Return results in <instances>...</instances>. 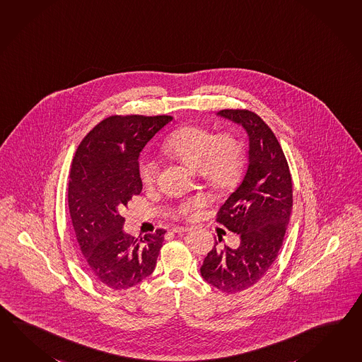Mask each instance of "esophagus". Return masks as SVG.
<instances>
[{
    "label": "esophagus",
    "instance_id": "esophagus-1",
    "mask_svg": "<svg viewBox=\"0 0 362 362\" xmlns=\"http://www.w3.org/2000/svg\"><path fill=\"white\" fill-rule=\"evenodd\" d=\"M189 230H191V227H188V226H175V227H173L170 231H171V233H187V231H189Z\"/></svg>",
    "mask_w": 362,
    "mask_h": 362
}]
</instances>
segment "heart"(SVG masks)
Instances as JSON below:
<instances>
[{
    "label": "heart",
    "instance_id": "obj_1",
    "mask_svg": "<svg viewBox=\"0 0 362 362\" xmlns=\"http://www.w3.org/2000/svg\"><path fill=\"white\" fill-rule=\"evenodd\" d=\"M163 149L185 166L200 169L204 177L219 188L233 185L244 162V148L238 137L231 134L214 136L209 129L196 126L177 129L165 143ZM140 175L145 185H152L158 177V163L152 158L144 160L140 165ZM206 202L205 196H194L179 206V213L188 216Z\"/></svg>",
    "mask_w": 362,
    "mask_h": 362
}]
</instances>
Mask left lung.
<instances>
[{
  "label": "left lung",
  "mask_w": 362,
  "mask_h": 362,
  "mask_svg": "<svg viewBox=\"0 0 362 362\" xmlns=\"http://www.w3.org/2000/svg\"><path fill=\"white\" fill-rule=\"evenodd\" d=\"M217 117L239 124L248 136L245 174L217 218L239 235L240 245L218 250L216 241L200 273L210 286L236 293L255 286L278 256L292 210V179L279 141L257 114L227 109Z\"/></svg>",
  "instance_id": "8db88e82"
}]
</instances>
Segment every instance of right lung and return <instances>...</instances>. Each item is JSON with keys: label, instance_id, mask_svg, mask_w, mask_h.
Segmentation results:
<instances>
[{"label": "right lung", "instance_id": "1", "mask_svg": "<svg viewBox=\"0 0 362 362\" xmlns=\"http://www.w3.org/2000/svg\"><path fill=\"white\" fill-rule=\"evenodd\" d=\"M173 117L112 115L78 146L69 180V209L89 272L112 289H127L153 273L165 230L141 239L123 231L121 210L140 194L139 156Z\"/></svg>", "mask_w": 362, "mask_h": 362}]
</instances>
